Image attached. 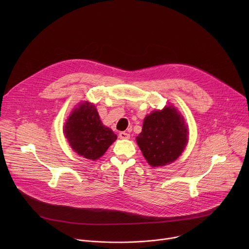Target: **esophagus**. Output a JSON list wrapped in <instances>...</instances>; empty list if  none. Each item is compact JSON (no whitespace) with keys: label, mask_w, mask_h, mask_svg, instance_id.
<instances>
[{"label":"esophagus","mask_w":249,"mask_h":249,"mask_svg":"<svg viewBox=\"0 0 249 249\" xmlns=\"http://www.w3.org/2000/svg\"><path fill=\"white\" fill-rule=\"evenodd\" d=\"M119 138L120 139H129L130 138V135L126 132H120L119 133Z\"/></svg>","instance_id":"obj_1"}]
</instances>
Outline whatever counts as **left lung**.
I'll return each mask as SVG.
<instances>
[{"mask_svg": "<svg viewBox=\"0 0 249 249\" xmlns=\"http://www.w3.org/2000/svg\"><path fill=\"white\" fill-rule=\"evenodd\" d=\"M136 140L150 165L163 166L177 160L184 151L188 129L183 116L169 105L145 117L143 129Z\"/></svg>", "mask_w": 249, "mask_h": 249, "instance_id": "obj_1", "label": "left lung"}]
</instances>
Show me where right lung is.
<instances>
[{"mask_svg":"<svg viewBox=\"0 0 249 249\" xmlns=\"http://www.w3.org/2000/svg\"><path fill=\"white\" fill-rule=\"evenodd\" d=\"M64 133L69 144L79 156L95 160L117 139L113 131L102 124L95 105L81 102L68 117Z\"/></svg>","mask_w":249,"mask_h":249,"instance_id":"right-lung-1","label":"right lung"}]
</instances>
